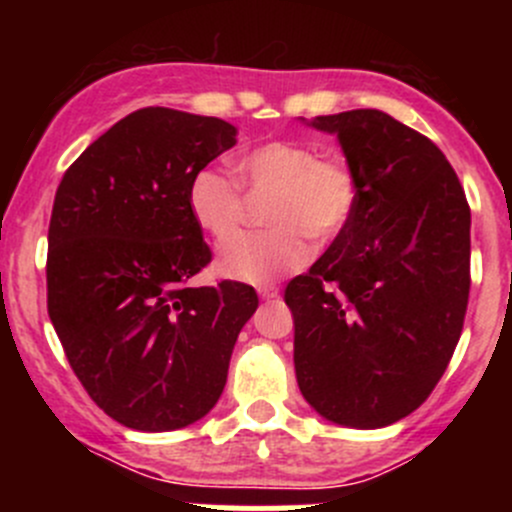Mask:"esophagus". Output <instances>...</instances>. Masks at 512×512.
<instances>
[{"instance_id":"34e87169","label":"esophagus","mask_w":512,"mask_h":512,"mask_svg":"<svg viewBox=\"0 0 512 512\" xmlns=\"http://www.w3.org/2000/svg\"><path fill=\"white\" fill-rule=\"evenodd\" d=\"M257 292H260L262 299H275L277 294H280V287H277V285H262L260 289H257Z\"/></svg>"}]
</instances>
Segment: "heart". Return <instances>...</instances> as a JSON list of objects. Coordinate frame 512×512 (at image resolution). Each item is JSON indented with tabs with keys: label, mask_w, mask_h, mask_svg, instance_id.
Segmentation results:
<instances>
[{
	"label": "heart",
	"mask_w": 512,
	"mask_h": 512,
	"mask_svg": "<svg viewBox=\"0 0 512 512\" xmlns=\"http://www.w3.org/2000/svg\"><path fill=\"white\" fill-rule=\"evenodd\" d=\"M237 173L250 193H270L267 230L227 242L218 257L220 272L232 280L267 285L299 270L312 257V242L332 245L352 225L359 208V178L342 153H319L309 141H267L237 160ZM188 210L195 225L215 242L240 230L245 195L240 185L215 168H200L188 183Z\"/></svg>",
	"instance_id": "1"
}]
</instances>
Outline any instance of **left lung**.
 Segmentation results:
<instances>
[{
  "instance_id": "obj_1",
  "label": "left lung",
  "mask_w": 512,
  "mask_h": 512,
  "mask_svg": "<svg viewBox=\"0 0 512 512\" xmlns=\"http://www.w3.org/2000/svg\"><path fill=\"white\" fill-rule=\"evenodd\" d=\"M359 178L339 240L285 289L294 374L317 414L352 428L409 416L441 381L471 292V208L431 138L376 108L317 116Z\"/></svg>"
}]
</instances>
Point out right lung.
Returning a JSON list of instances; mask_svg holds the SVG:
<instances>
[{
  "mask_svg": "<svg viewBox=\"0 0 512 512\" xmlns=\"http://www.w3.org/2000/svg\"><path fill=\"white\" fill-rule=\"evenodd\" d=\"M235 126L148 106L91 143L61 178L49 223L46 307L86 394L136 431H175L218 404L245 282L190 285L213 252L188 210L193 173Z\"/></svg>",
  "mask_w": 512,
  "mask_h": 512,
  "instance_id": "obj_1",
  "label": "right lung"
}]
</instances>
